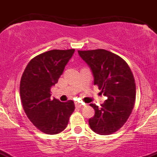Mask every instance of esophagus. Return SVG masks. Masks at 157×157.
Returning a JSON list of instances; mask_svg holds the SVG:
<instances>
[{
    "label": "esophagus",
    "mask_w": 157,
    "mask_h": 157,
    "mask_svg": "<svg viewBox=\"0 0 157 157\" xmlns=\"http://www.w3.org/2000/svg\"><path fill=\"white\" fill-rule=\"evenodd\" d=\"M83 105H84V104L80 103V102H76V103H75V106H76L77 108H81V107H82Z\"/></svg>",
    "instance_id": "esophagus-1"
}]
</instances>
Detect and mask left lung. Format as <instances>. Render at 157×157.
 <instances>
[{"mask_svg":"<svg viewBox=\"0 0 157 157\" xmlns=\"http://www.w3.org/2000/svg\"><path fill=\"white\" fill-rule=\"evenodd\" d=\"M90 69L94 84L97 85L107 100L94 109L89 120L90 128L100 135H109L123 126L134 109L136 97L134 78L128 65L120 56L105 49L78 51Z\"/></svg>","mask_w":157,"mask_h":157,"instance_id":"obj_1","label":"left lung"}]
</instances>
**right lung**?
Segmentation results:
<instances>
[{
  "label": "right lung",
  "instance_id": "1",
  "mask_svg": "<svg viewBox=\"0 0 157 157\" xmlns=\"http://www.w3.org/2000/svg\"><path fill=\"white\" fill-rule=\"evenodd\" d=\"M75 49L51 50L36 56L25 68L20 84L21 102L34 125L47 134H57L66 128L75 111L72 100L51 99V88L58 82Z\"/></svg>",
  "mask_w": 157,
  "mask_h": 157
}]
</instances>
